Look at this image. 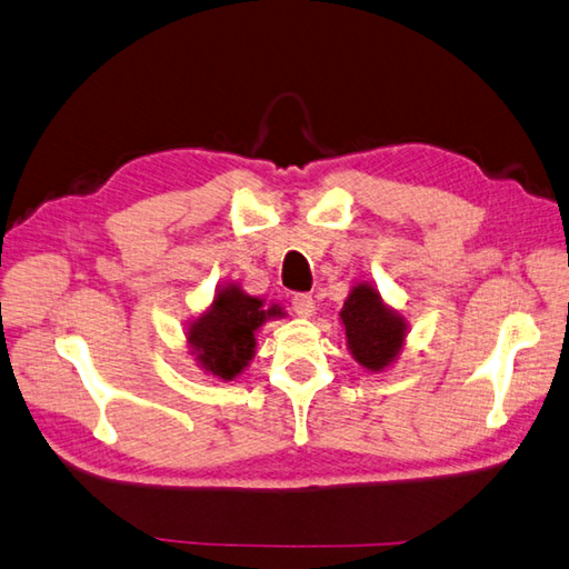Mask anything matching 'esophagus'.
Here are the masks:
<instances>
[{
    "instance_id": "esophagus-1",
    "label": "esophagus",
    "mask_w": 569,
    "mask_h": 569,
    "mask_svg": "<svg viewBox=\"0 0 569 569\" xmlns=\"http://www.w3.org/2000/svg\"><path fill=\"white\" fill-rule=\"evenodd\" d=\"M291 308L296 310L300 318H310V316H313V310H316V300L310 293H293Z\"/></svg>"
}]
</instances>
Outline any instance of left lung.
<instances>
[{"label":"left lung","instance_id":"1","mask_svg":"<svg viewBox=\"0 0 569 569\" xmlns=\"http://www.w3.org/2000/svg\"><path fill=\"white\" fill-rule=\"evenodd\" d=\"M340 318L350 352L367 370L380 372L397 358L405 342V320L382 303L372 286H355Z\"/></svg>","mask_w":569,"mask_h":569}]
</instances>
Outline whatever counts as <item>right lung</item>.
<instances>
[{
    "mask_svg": "<svg viewBox=\"0 0 569 569\" xmlns=\"http://www.w3.org/2000/svg\"><path fill=\"white\" fill-rule=\"evenodd\" d=\"M281 316L278 306L266 308L261 298L247 296L239 286H227L214 296L207 313L189 326V348L209 375L233 380L253 358L256 330L269 318Z\"/></svg>",
    "mask_w": 569,
    "mask_h": 569,
    "instance_id": "obj_1",
    "label": "right lung"
}]
</instances>
